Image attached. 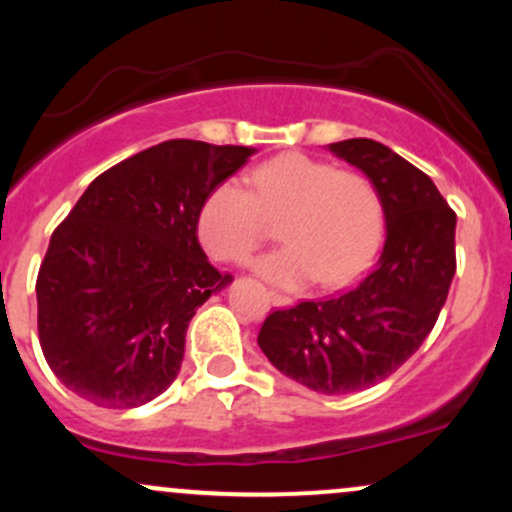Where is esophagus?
I'll return each instance as SVG.
<instances>
[{
    "instance_id": "34e87169",
    "label": "esophagus",
    "mask_w": 512,
    "mask_h": 512,
    "mask_svg": "<svg viewBox=\"0 0 512 512\" xmlns=\"http://www.w3.org/2000/svg\"><path fill=\"white\" fill-rule=\"evenodd\" d=\"M269 301H272L274 308H291L293 301L289 296H281V293H269Z\"/></svg>"
}]
</instances>
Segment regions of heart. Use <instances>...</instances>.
<instances>
[{
	"label": "heart",
	"mask_w": 512,
	"mask_h": 512,
	"mask_svg": "<svg viewBox=\"0 0 512 512\" xmlns=\"http://www.w3.org/2000/svg\"><path fill=\"white\" fill-rule=\"evenodd\" d=\"M264 219H279L276 238L286 245L252 269L281 289L315 279L327 289L349 284L383 233V207L368 178L298 151L257 166L248 190L236 180L216 185L199 207L197 236L214 260L240 262L262 243Z\"/></svg>",
	"instance_id": "obj_1"
}]
</instances>
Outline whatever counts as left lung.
Instances as JSON below:
<instances>
[{"mask_svg":"<svg viewBox=\"0 0 512 512\" xmlns=\"http://www.w3.org/2000/svg\"><path fill=\"white\" fill-rule=\"evenodd\" d=\"M327 149L378 192L383 252L354 289L274 310L257 344L286 378L346 395L395 373L431 334L455 276L457 216L433 180L390 146L346 139Z\"/></svg>","mask_w":512,"mask_h":512,"instance_id":"obj_1","label":"left lung"}]
</instances>
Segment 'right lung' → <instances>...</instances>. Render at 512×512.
Here are the masks:
<instances>
[{
	"label": "right lung",
	"instance_id": "obj_1",
	"mask_svg": "<svg viewBox=\"0 0 512 512\" xmlns=\"http://www.w3.org/2000/svg\"><path fill=\"white\" fill-rule=\"evenodd\" d=\"M255 151L170 139L86 187L35 284L40 346L67 390L129 409L178 378L187 325L233 281L199 245V207Z\"/></svg>",
	"mask_w": 512,
	"mask_h": 512
}]
</instances>
